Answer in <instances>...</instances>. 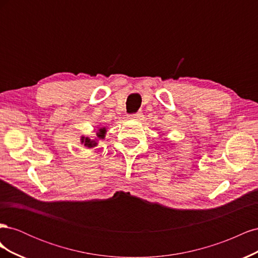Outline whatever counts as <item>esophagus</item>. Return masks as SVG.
<instances>
[{
    "instance_id": "esophagus-1",
    "label": "esophagus",
    "mask_w": 258,
    "mask_h": 258,
    "mask_svg": "<svg viewBox=\"0 0 258 258\" xmlns=\"http://www.w3.org/2000/svg\"><path fill=\"white\" fill-rule=\"evenodd\" d=\"M141 117H142L141 113H136V114L128 115V118L129 119H139V118H141Z\"/></svg>"
}]
</instances>
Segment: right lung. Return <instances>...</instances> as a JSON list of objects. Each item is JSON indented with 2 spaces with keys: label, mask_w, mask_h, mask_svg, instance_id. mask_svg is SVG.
Returning <instances> with one entry per match:
<instances>
[{
  "label": "right lung",
  "mask_w": 258,
  "mask_h": 258,
  "mask_svg": "<svg viewBox=\"0 0 258 258\" xmlns=\"http://www.w3.org/2000/svg\"><path fill=\"white\" fill-rule=\"evenodd\" d=\"M105 134H106V129L105 128H99L98 131H97V137H98V139H104ZM81 142H82V144H84L86 147H88V148L95 147L98 144L97 143V140H91V139H89L87 137H82L81 138Z\"/></svg>",
  "instance_id": "add662e5"
}]
</instances>
